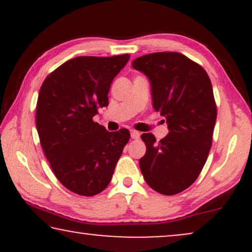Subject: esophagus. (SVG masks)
I'll return each instance as SVG.
<instances>
[{"label": "esophagus", "mask_w": 252, "mask_h": 252, "mask_svg": "<svg viewBox=\"0 0 252 252\" xmlns=\"http://www.w3.org/2000/svg\"><path fill=\"white\" fill-rule=\"evenodd\" d=\"M130 136H132V139L137 140L140 139V133L136 132V130H130Z\"/></svg>", "instance_id": "1"}]
</instances>
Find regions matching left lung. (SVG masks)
<instances>
[{
  "instance_id": "1",
  "label": "left lung",
  "mask_w": 252,
  "mask_h": 252,
  "mask_svg": "<svg viewBox=\"0 0 252 252\" xmlns=\"http://www.w3.org/2000/svg\"><path fill=\"white\" fill-rule=\"evenodd\" d=\"M148 77L153 106L165 117L168 134L159 142L141 139L146 155L140 168L149 187L163 195L184 191L198 178L212 144L217 106L208 73L180 53H154L132 62Z\"/></svg>"
}]
</instances>
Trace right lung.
<instances>
[{
    "label": "right lung",
    "mask_w": 252,
    "mask_h": 252,
    "mask_svg": "<svg viewBox=\"0 0 252 252\" xmlns=\"http://www.w3.org/2000/svg\"><path fill=\"white\" fill-rule=\"evenodd\" d=\"M129 55L80 56L65 62L44 79L36 103V129L51 170L68 190L94 196L104 190L128 129L108 132L93 120L109 104L111 82Z\"/></svg>",
    "instance_id": "right-lung-1"
}]
</instances>
